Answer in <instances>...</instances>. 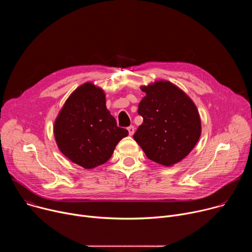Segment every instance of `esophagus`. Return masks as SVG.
I'll use <instances>...</instances> for the list:
<instances>
[{
    "instance_id": "1",
    "label": "esophagus",
    "mask_w": 252,
    "mask_h": 252,
    "mask_svg": "<svg viewBox=\"0 0 252 252\" xmlns=\"http://www.w3.org/2000/svg\"><path fill=\"white\" fill-rule=\"evenodd\" d=\"M127 130H128V133H129V135H132V134L134 133V130H135V128H134V126H128V127H127Z\"/></svg>"
}]
</instances>
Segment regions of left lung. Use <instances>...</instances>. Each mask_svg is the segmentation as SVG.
Here are the masks:
<instances>
[{"instance_id": "8db88e82", "label": "left lung", "mask_w": 252, "mask_h": 252, "mask_svg": "<svg viewBox=\"0 0 252 252\" xmlns=\"http://www.w3.org/2000/svg\"><path fill=\"white\" fill-rule=\"evenodd\" d=\"M138 104L142 124L134 140L153 161L170 167L193 150L201 134V121L193 100L174 84L159 80L141 86Z\"/></svg>"}]
</instances>
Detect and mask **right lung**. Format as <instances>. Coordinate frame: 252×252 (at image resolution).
<instances>
[{"instance_id": "obj_1", "label": "right lung", "mask_w": 252, "mask_h": 252, "mask_svg": "<svg viewBox=\"0 0 252 252\" xmlns=\"http://www.w3.org/2000/svg\"><path fill=\"white\" fill-rule=\"evenodd\" d=\"M54 135L65 158L92 169L109 160L128 131L117 126L106 109L103 90L87 82L66 98L55 120Z\"/></svg>"}]
</instances>
